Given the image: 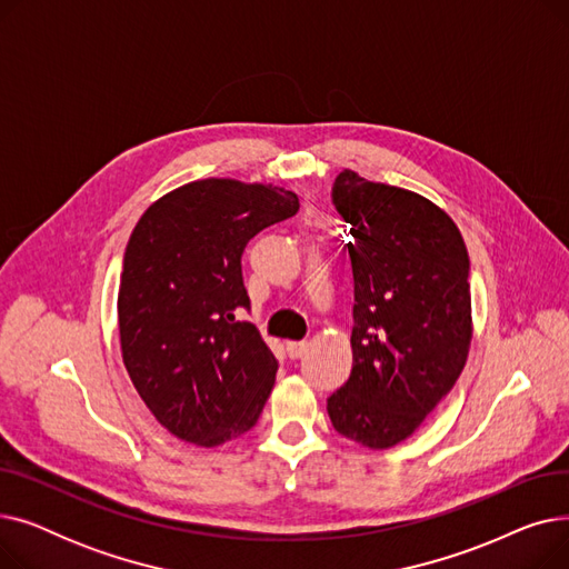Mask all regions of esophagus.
I'll return each mask as SVG.
<instances>
[{
  "label": "esophagus",
  "mask_w": 569,
  "mask_h": 569,
  "mask_svg": "<svg viewBox=\"0 0 569 569\" xmlns=\"http://www.w3.org/2000/svg\"><path fill=\"white\" fill-rule=\"evenodd\" d=\"M286 350H288L290 360H300V357H305V352L309 350V343L307 341H288Z\"/></svg>",
  "instance_id": "esophagus-1"
}]
</instances>
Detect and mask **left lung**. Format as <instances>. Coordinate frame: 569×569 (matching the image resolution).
Returning <instances> with one entry per match:
<instances>
[{
	"label": "left lung",
	"mask_w": 569,
	"mask_h": 569,
	"mask_svg": "<svg viewBox=\"0 0 569 569\" xmlns=\"http://www.w3.org/2000/svg\"><path fill=\"white\" fill-rule=\"evenodd\" d=\"M350 226L352 371L327 399L332 427L371 450L425 422L463 371L472 337L470 260L455 221L412 191L339 172Z\"/></svg>",
	"instance_id": "obj_1"
}]
</instances>
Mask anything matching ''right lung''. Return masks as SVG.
Masks as SVG:
<instances>
[{
	"label": "right lung",
	"mask_w": 569,
	"mask_h": 569,
	"mask_svg": "<svg viewBox=\"0 0 569 569\" xmlns=\"http://www.w3.org/2000/svg\"><path fill=\"white\" fill-rule=\"evenodd\" d=\"M297 209L292 191L212 177L166 193L136 223L117 292L119 343L140 399L172 436L217 447L258 422L279 362L239 320L251 309L242 253Z\"/></svg>",
	"instance_id": "right-lung-1"
}]
</instances>
